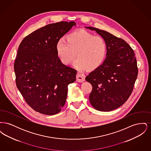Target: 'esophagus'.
I'll return each mask as SVG.
<instances>
[{"label":"esophagus","mask_w":151,"mask_h":151,"mask_svg":"<svg viewBox=\"0 0 151 151\" xmlns=\"http://www.w3.org/2000/svg\"><path fill=\"white\" fill-rule=\"evenodd\" d=\"M76 80L79 83H83L85 81V75L83 74L78 73L76 75Z\"/></svg>","instance_id":"obj_1"}]
</instances>
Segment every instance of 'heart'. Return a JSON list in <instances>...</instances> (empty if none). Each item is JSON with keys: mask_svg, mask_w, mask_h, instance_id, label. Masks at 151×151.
Here are the masks:
<instances>
[{"mask_svg": "<svg viewBox=\"0 0 151 151\" xmlns=\"http://www.w3.org/2000/svg\"><path fill=\"white\" fill-rule=\"evenodd\" d=\"M56 51L60 62L71 64L76 56L74 66L80 70H94L102 64L107 54V45L100 36H95L86 30L70 33L67 40L60 38L56 44Z\"/></svg>", "mask_w": 151, "mask_h": 151, "instance_id": "1", "label": "heart"}]
</instances>
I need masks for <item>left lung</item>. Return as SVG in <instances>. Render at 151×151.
<instances>
[{
	"instance_id": "obj_1",
	"label": "left lung",
	"mask_w": 151,
	"mask_h": 151,
	"mask_svg": "<svg viewBox=\"0 0 151 151\" xmlns=\"http://www.w3.org/2000/svg\"><path fill=\"white\" fill-rule=\"evenodd\" d=\"M95 30L107 45L106 58L97 69L86 78L92 86L89 101L95 109L110 111L128 100L137 76V67L134 50L121 38L103 30Z\"/></svg>"
}]
</instances>
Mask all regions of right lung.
Segmentation results:
<instances>
[{"label":"right lung","mask_w":151,"mask_h":151,"mask_svg":"<svg viewBox=\"0 0 151 151\" xmlns=\"http://www.w3.org/2000/svg\"><path fill=\"white\" fill-rule=\"evenodd\" d=\"M74 22L47 25L25 37L14 63L16 84L26 102L36 111L54 115L64 106L68 86L76 80V71L63 65L57 54L58 41Z\"/></svg>","instance_id":"1"}]
</instances>
